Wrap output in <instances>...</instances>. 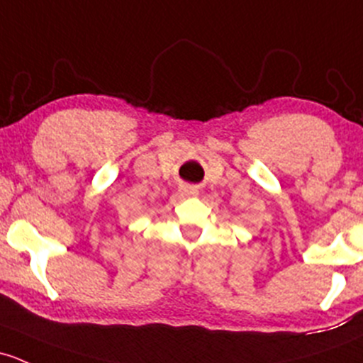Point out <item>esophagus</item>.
<instances>
[{"instance_id":"34e87169","label":"esophagus","mask_w":363,"mask_h":363,"mask_svg":"<svg viewBox=\"0 0 363 363\" xmlns=\"http://www.w3.org/2000/svg\"><path fill=\"white\" fill-rule=\"evenodd\" d=\"M179 193H181V196H198V186H193V184H182L181 188H179Z\"/></svg>"}]
</instances>
